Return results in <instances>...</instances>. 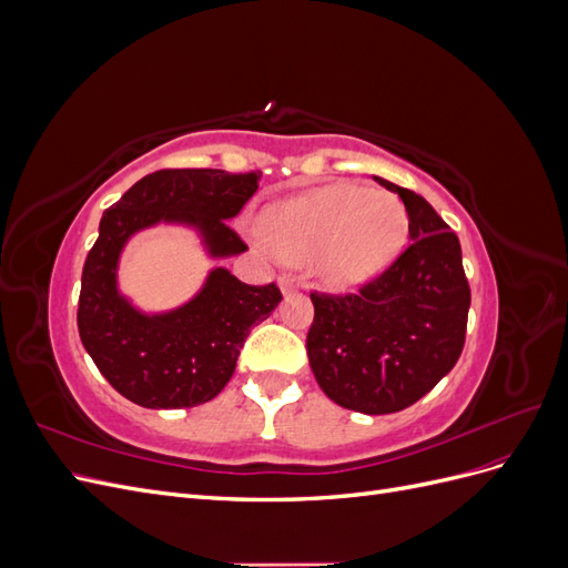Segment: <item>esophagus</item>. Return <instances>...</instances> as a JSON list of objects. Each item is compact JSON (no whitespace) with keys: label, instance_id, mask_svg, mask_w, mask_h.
I'll use <instances>...</instances> for the list:
<instances>
[{"label":"esophagus","instance_id":"obj_1","mask_svg":"<svg viewBox=\"0 0 568 568\" xmlns=\"http://www.w3.org/2000/svg\"><path fill=\"white\" fill-rule=\"evenodd\" d=\"M280 286H282V291H284V296H288L291 294V291H296V280L294 277H291V274H282V277H280Z\"/></svg>","mask_w":568,"mask_h":568}]
</instances>
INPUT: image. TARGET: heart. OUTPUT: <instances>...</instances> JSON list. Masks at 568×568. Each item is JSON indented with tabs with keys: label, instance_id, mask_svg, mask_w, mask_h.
<instances>
[{
	"label": "heart",
	"instance_id": "heart-1",
	"mask_svg": "<svg viewBox=\"0 0 568 568\" xmlns=\"http://www.w3.org/2000/svg\"><path fill=\"white\" fill-rule=\"evenodd\" d=\"M270 246L291 263H311L332 286L369 280L405 239L403 205L357 184H329L267 211Z\"/></svg>",
	"mask_w": 568,
	"mask_h": 568
}]
</instances>
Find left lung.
Here are the masks:
<instances>
[{"instance_id": "left-lung-1", "label": "left lung", "mask_w": 568, "mask_h": 568, "mask_svg": "<svg viewBox=\"0 0 568 568\" xmlns=\"http://www.w3.org/2000/svg\"><path fill=\"white\" fill-rule=\"evenodd\" d=\"M379 180L407 211L412 242L353 294L311 291L307 359L336 405L388 415L415 405L448 374L467 338L471 291L457 234L424 196Z\"/></svg>"}]
</instances>
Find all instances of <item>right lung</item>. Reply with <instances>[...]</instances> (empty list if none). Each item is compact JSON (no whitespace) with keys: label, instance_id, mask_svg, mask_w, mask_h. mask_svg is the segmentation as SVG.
Segmentation results:
<instances>
[{"label":"right lung","instance_id":"1","mask_svg":"<svg viewBox=\"0 0 568 568\" xmlns=\"http://www.w3.org/2000/svg\"><path fill=\"white\" fill-rule=\"evenodd\" d=\"M261 173L163 168L132 184L104 211L82 267L78 332L104 379L128 400L151 409L209 403L232 379L251 326L282 301L280 286L239 282L213 270L201 294L175 313L146 317L118 296V253L136 230L159 220L196 225L213 255L242 253L227 220L255 194Z\"/></svg>","mask_w":568,"mask_h":568}]
</instances>
